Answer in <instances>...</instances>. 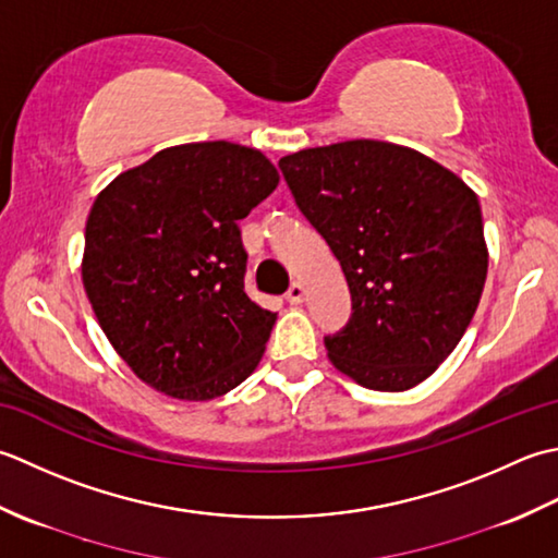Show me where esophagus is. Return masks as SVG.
I'll return each mask as SVG.
<instances>
[{
  "label": "esophagus",
  "instance_id": "34e87169",
  "mask_svg": "<svg viewBox=\"0 0 558 558\" xmlns=\"http://www.w3.org/2000/svg\"><path fill=\"white\" fill-rule=\"evenodd\" d=\"M303 295H305L303 283H301V281H293L291 287H289V291H287V301H289L291 305H299V303H303Z\"/></svg>",
  "mask_w": 558,
  "mask_h": 558
}]
</instances>
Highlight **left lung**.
I'll return each instance as SVG.
<instances>
[{
    "mask_svg": "<svg viewBox=\"0 0 558 558\" xmlns=\"http://www.w3.org/2000/svg\"><path fill=\"white\" fill-rule=\"evenodd\" d=\"M279 168L351 291L349 323L325 337L329 361L368 390L402 392L426 380L482 299L480 199L448 168L390 142L303 149Z\"/></svg>",
    "mask_w": 558,
    "mask_h": 558,
    "instance_id": "left-lung-1",
    "label": "left lung"
}]
</instances>
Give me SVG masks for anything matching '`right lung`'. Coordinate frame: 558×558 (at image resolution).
I'll list each match as a JSON object with an SVG mask.
<instances>
[{"instance_id":"add662e5","label":"right lung","mask_w":558,"mask_h":558,"mask_svg":"<svg viewBox=\"0 0 558 558\" xmlns=\"http://www.w3.org/2000/svg\"><path fill=\"white\" fill-rule=\"evenodd\" d=\"M277 185L257 149L197 142L124 170L96 197L84 289L110 344L158 392L214 400L257 368L277 313L247 299L238 221Z\"/></svg>"}]
</instances>
